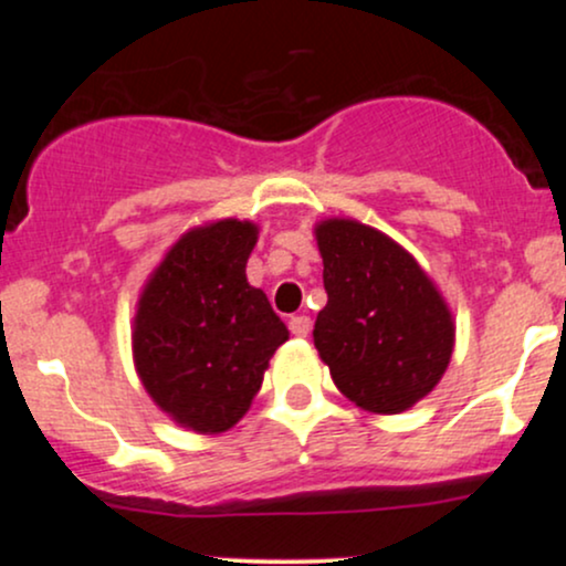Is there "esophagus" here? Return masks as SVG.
I'll return each mask as SVG.
<instances>
[{"mask_svg": "<svg viewBox=\"0 0 566 566\" xmlns=\"http://www.w3.org/2000/svg\"><path fill=\"white\" fill-rule=\"evenodd\" d=\"M290 333L295 335V337H308V333H311V319L308 316H292L290 319Z\"/></svg>", "mask_w": 566, "mask_h": 566, "instance_id": "34e87169", "label": "esophagus"}]
</instances>
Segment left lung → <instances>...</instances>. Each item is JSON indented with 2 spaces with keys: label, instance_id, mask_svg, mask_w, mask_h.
<instances>
[{
  "label": "left lung",
  "instance_id": "left-lung-1",
  "mask_svg": "<svg viewBox=\"0 0 566 566\" xmlns=\"http://www.w3.org/2000/svg\"><path fill=\"white\" fill-rule=\"evenodd\" d=\"M327 305L314 346L337 391L373 415H399L444 378L454 319L423 265L388 233L354 218L314 226Z\"/></svg>",
  "mask_w": 566,
  "mask_h": 566
}]
</instances>
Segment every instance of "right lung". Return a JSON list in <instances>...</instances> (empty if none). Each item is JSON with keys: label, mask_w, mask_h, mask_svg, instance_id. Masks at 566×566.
Listing matches in <instances>:
<instances>
[{"label": "right lung", "mask_w": 566, "mask_h": 566, "mask_svg": "<svg viewBox=\"0 0 566 566\" xmlns=\"http://www.w3.org/2000/svg\"><path fill=\"white\" fill-rule=\"evenodd\" d=\"M258 231L252 220L220 218L180 233L135 305V373L154 405L188 431L237 426L290 337L265 292L247 282Z\"/></svg>", "instance_id": "right-lung-1"}]
</instances>
